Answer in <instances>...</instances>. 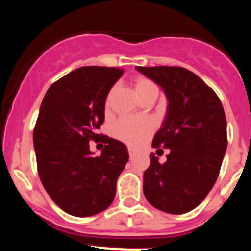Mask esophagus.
<instances>
[{
	"mask_svg": "<svg viewBox=\"0 0 251 251\" xmlns=\"http://www.w3.org/2000/svg\"><path fill=\"white\" fill-rule=\"evenodd\" d=\"M128 154H129V158H131V159H134L135 155H137V152H135L134 150L129 149V150H128Z\"/></svg>",
	"mask_w": 251,
	"mask_h": 251,
	"instance_id": "34e87169",
	"label": "esophagus"
}]
</instances>
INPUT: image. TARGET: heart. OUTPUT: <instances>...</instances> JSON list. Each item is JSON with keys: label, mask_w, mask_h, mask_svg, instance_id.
<instances>
[{"label": "heart", "mask_w": 251, "mask_h": 251, "mask_svg": "<svg viewBox=\"0 0 251 251\" xmlns=\"http://www.w3.org/2000/svg\"><path fill=\"white\" fill-rule=\"evenodd\" d=\"M152 88L157 87H155L153 82L150 81L148 79L139 77V79H137L134 81V91L137 93V96H140V94L145 93V92H148L149 89ZM152 128L153 127H152V125L150 123H142L133 119H128V118H124V119L119 120L117 123L116 134L123 142L135 146L142 144L151 134Z\"/></svg>", "instance_id": "heart-1"}]
</instances>
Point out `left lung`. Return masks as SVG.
<instances>
[{
  "mask_svg": "<svg viewBox=\"0 0 251 251\" xmlns=\"http://www.w3.org/2000/svg\"><path fill=\"white\" fill-rule=\"evenodd\" d=\"M168 100L152 146L169 149L166 162L150 154L144 195L155 209L181 215L198 206L215 185L226 151V119L214 89L183 67H135Z\"/></svg>",
  "mask_w": 251,
  "mask_h": 251,
  "instance_id": "left-lung-1",
  "label": "left lung"
}]
</instances>
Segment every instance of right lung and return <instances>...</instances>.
I'll list each match as a JSON object with an SVG mask.
<instances>
[{
    "label": "right lung",
    "mask_w": 251,
    "mask_h": 251,
    "mask_svg": "<svg viewBox=\"0 0 251 251\" xmlns=\"http://www.w3.org/2000/svg\"><path fill=\"white\" fill-rule=\"evenodd\" d=\"M124 72L86 66L54 82L43 98L33 133L37 171L54 203L72 216L89 217L108 208L128 162L119 140L98 134L108 92ZM106 144L96 157L89 140Z\"/></svg>",
    "instance_id": "1"
}]
</instances>
